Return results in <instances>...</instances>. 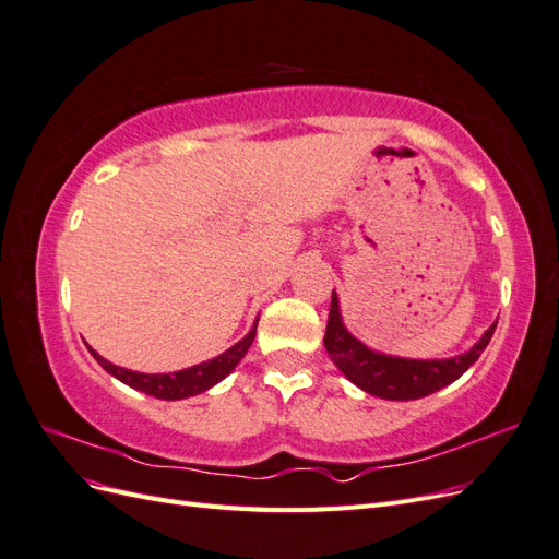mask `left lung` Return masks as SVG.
<instances>
[{"label": "left lung", "mask_w": 559, "mask_h": 559, "mask_svg": "<svg viewBox=\"0 0 559 559\" xmlns=\"http://www.w3.org/2000/svg\"><path fill=\"white\" fill-rule=\"evenodd\" d=\"M497 321L466 354H460V357L452 359L421 361L389 357V354L368 349L345 329L341 319V306H337V296L333 292L324 345L333 364L343 370L349 382L364 389V392L386 401H415L438 392V389L448 386L456 378H462L468 366L478 361L487 343L492 341Z\"/></svg>", "instance_id": "8db88e82"}]
</instances>
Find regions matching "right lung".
<instances>
[{"mask_svg": "<svg viewBox=\"0 0 559 559\" xmlns=\"http://www.w3.org/2000/svg\"><path fill=\"white\" fill-rule=\"evenodd\" d=\"M257 324H259V321H257ZM257 324H253V329L242 337L240 343H235L230 349H226L224 354H218L216 359L177 370V373H158V376L134 373V370L114 366L111 361L103 359L95 349H91V347L88 349L95 357V361L103 366L109 376L118 378L123 384H128L132 389H140V392H144L148 396L163 399V401H177V399H189V396L207 392L210 386H214L216 382H222L230 373V370L242 361L247 349L251 347L253 337H257Z\"/></svg>", "mask_w": 559, "mask_h": 559, "instance_id": "right-lung-1", "label": "right lung"}]
</instances>
